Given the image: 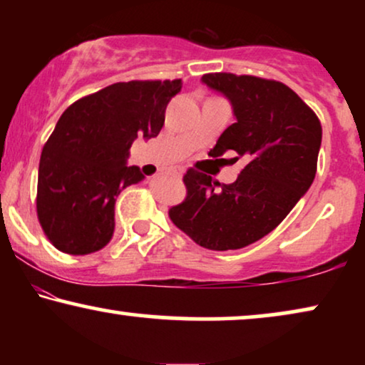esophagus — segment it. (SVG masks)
Returning a JSON list of instances; mask_svg holds the SVG:
<instances>
[{
    "label": "esophagus",
    "instance_id": "1",
    "mask_svg": "<svg viewBox=\"0 0 365 365\" xmlns=\"http://www.w3.org/2000/svg\"><path fill=\"white\" fill-rule=\"evenodd\" d=\"M173 174H174V176H178V178H182L184 169H182V168H174V169H173Z\"/></svg>",
    "mask_w": 365,
    "mask_h": 365
}]
</instances>
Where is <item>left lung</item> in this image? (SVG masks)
Returning a JSON list of instances; mask_svg holds the SVG:
<instances>
[{"label": "left lung", "mask_w": 365, "mask_h": 365, "mask_svg": "<svg viewBox=\"0 0 365 365\" xmlns=\"http://www.w3.org/2000/svg\"><path fill=\"white\" fill-rule=\"evenodd\" d=\"M201 81L231 103L236 118L212 156L234 151L247 164L232 184L189 169L187 196L169 209V217L199 246L241 249L274 231L309 191L322 128L312 109L279 81L231 73L204 74Z\"/></svg>", "instance_id": "8db88e82"}]
</instances>
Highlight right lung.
I'll return each mask as SVG.
<instances>
[{"label":"right lung","mask_w":365,"mask_h":365,"mask_svg":"<svg viewBox=\"0 0 365 365\" xmlns=\"http://www.w3.org/2000/svg\"><path fill=\"white\" fill-rule=\"evenodd\" d=\"M182 81L114 83L78 99L44 144L38 171V219L49 241L73 256L111 241L114 204L124 187L143 181L128 166L138 136L156 138Z\"/></svg>","instance_id":"obj_1"}]
</instances>
